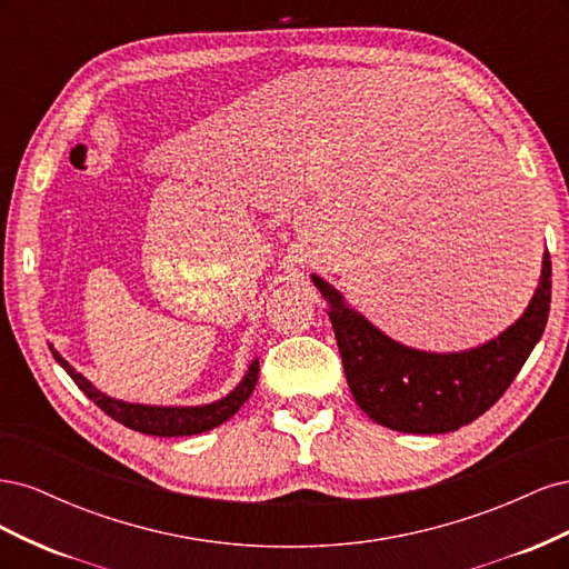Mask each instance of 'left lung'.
<instances>
[{
  "instance_id": "obj_1",
  "label": "left lung",
  "mask_w": 569,
  "mask_h": 569,
  "mask_svg": "<svg viewBox=\"0 0 569 569\" xmlns=\"http://www.w3.org/2000/svg\"><path fill=\"white\" fill-rule=\"evenodd\" d=\"M54 353L57 363L71 375V380L80 387V391L88 396L90 401H94L101 410L111 416L116 422L126 425L134 432L151 435V437H189V435H201L209 432V429L222 425L230 420L234 412L244 406V401L251 396L256 380H258V360H253L249 372L244 375V380L239 382V387L228 393L226 399H220L209 406H197V408H161V406H142V403H126V401H116L111 396L101 393L94 389L80 372H76L66 360L51 349Z\"/></svg>"
}]
</instances>
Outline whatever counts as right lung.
Here are the masks:
<instances>
[{
	"mask_svg": "<svg viewBox=\"0 0 569 569\" xmlns=\"http://www.w3.org/2000/svg\"><path fill=\"white\" fill-rule=\"evenodd\" d=\"M330 301V320L347 382L360 410L377 425L408 435H443L487 412L543 335L550 311V256L525 316L485 347L462 353H427L385 337L341 295L313 274Z\"/></svg>",
	"mask_w": 569,
	"mask_h": 569,
	"instance_id": "right-lung-1",
	"label": "right lung"
}]
</instances>
